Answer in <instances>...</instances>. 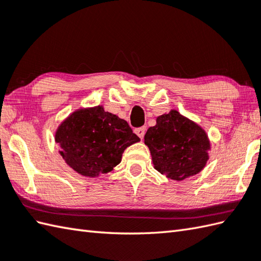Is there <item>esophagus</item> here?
<instances>
[{
	"label": "esophagus",
	"mask_w": 261,
	"mask_h": 261,
	"mask_svg": "<svg viewBox=\"0 0 261 261\" xmlns=\"http://www.w3.org/2000/svg\"><path fill=\"white\" fill-rule=\"evenodd\" d=\"M146 131H147L146 126H140V127H137V129H136V134L139 136L140 139H143V137H145V135H146Z\"/></svg>",
	"instance_id": "1"
}]
</instances>
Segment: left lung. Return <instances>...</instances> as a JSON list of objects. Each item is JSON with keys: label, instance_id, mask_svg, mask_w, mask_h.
<instances>
[{"label": "left lung", "instance_id": "8db88e82", "mask_svg": "<svg viewBox=\"0 0 261 261\" xmlns=\"http://www.w3.org/2000/svg\"><path fill=\"white\" fill-rule=\"evenodd\" d=\"M145 143L150 149L154 168L170 179L195 175L207 162L206 134L177 111L158 116L157 124L145 135Z\"/></svg>", "mask_w": 261, "mask_h": 261}]
</instances>
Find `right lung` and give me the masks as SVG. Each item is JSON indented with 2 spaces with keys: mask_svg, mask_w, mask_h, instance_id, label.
<instances>
[{
  "mask_svg": "<svg viewBox=\"0 0 261 261\" xmlns=\"http://www.w3.org/2000/svg\"><path fill=\"white\" fill-rule=\"evenodd\" d=\"M139 140L125 120L105 112L102 107L77 111L56 132L66 163L88 177L112 170L120 164L124 149Z\"/></svg>",
  "mask_w": 261,
  "mask_h": 261,
  "instance_id": "add662e5",
  "label": "right lung"
}]
</instances>
